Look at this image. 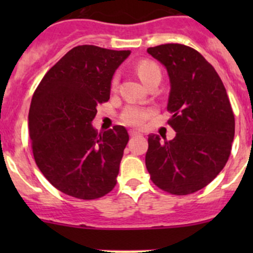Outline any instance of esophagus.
I'll list each match as a JSON object with an SVG mask.
<instances>
[{
  "instance_id": "esophagus-1",
  "label": "esophagus",
  "mask_w": 253,
  "mask_h": 253,
  "mask_svg": "<svg viewBox=\"0 0 253 253\" xmlns=\"http://www.w3.org/2000/svg\"><path fill=\"white\" fill-rule=\"evenodd\" d=\"M128 133H129V136H131V137H138V136H142V133H139V132L134 131V129H129Z\"/></svg>"
}]
</instances>
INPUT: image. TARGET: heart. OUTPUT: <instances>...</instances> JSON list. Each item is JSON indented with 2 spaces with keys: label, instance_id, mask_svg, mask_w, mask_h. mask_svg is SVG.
Instances as JSON below:
<instances>
[{
  "label": "heart",
  "instance_id": "b5f03b06",
  "mask_svg": "<svg viewBox=\"0 0 253 253\" xmlns=\"http://www.w3.org/2000/svg\"><path fill=\"white\" fill-rule=\"evenodd\" d=\"M136 72L145 85L150 84L153 81H155V79H160V77H162L159 67H158L154 62L148 60L139 61V62L137 63ZM117 83H119V76L115 75L111 79L112 88H115V86L117 85ZM149 116V110L138 108V106H128V108L125 109L124 112L121 114V121L124 122L125 125H128V126L139 127L147 121Z\"/></svg>",
  "mask_w": 253,
  "mask_h": 253
}]
</instances>
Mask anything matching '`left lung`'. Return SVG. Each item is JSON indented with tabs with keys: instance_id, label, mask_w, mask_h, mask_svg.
Returning <instances> with one entry per match:
<instances>
[{
	"instance_id": "left-lung-1",
	"label": "left lung",
	"mask_w": 253,
	"mask_h": 253,
	"mask_svg": "<svg viewBox=\"0 0 253 253\" xmlns=\"http://www.w3.org/2000/svg\"><path fill=\"white\" fill-rule=\"evenodd\" d=\"M170 78L168 124L171 141L148 136L145 167L155 186L185 196L206 187L230 157L235 117L225 86L213 66L195 48L181 44L149 47Z\"/></svg>"
}]
</instances>
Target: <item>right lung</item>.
<instances>
[{
  "label": "right lung",
  "mask_w": 253,
  "mask_h": 253,
  "mask_svg": "<svg viewBox=\"0 0 253 253\" xmlns=\"http://www.w3.org/2000/svg\"><path fill=\"white\" fill-rule=\"evenodd\" d=\"M131 51L79 45L47 71L33 95L29 136L35 163L48 182L79 200H96L116 185L128 133H98L96 106L110 99L111 79Z\"/></svg>",
  "instance_id": "1"
}]
</instances>
